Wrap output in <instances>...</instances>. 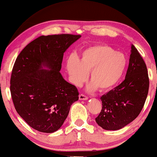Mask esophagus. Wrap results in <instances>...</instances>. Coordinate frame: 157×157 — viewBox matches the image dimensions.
<instances>
[{
  "mask_svg": "<svg viewBox=\"0 0 157 157\" xmlns=\"http://www.w3.org/2000/svg\"><path fill=\"white\" fill-rule=\"evenodd\" d=\"M79 99L80 100H87L88 99V97L84 94H80L79 95Z\"/></svg>",
  "mask_w": 157,
  "mask_h": 157,
  "instance_id": "1",
  "label": "esophagus"
}]
</instances>
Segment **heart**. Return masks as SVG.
I'll return each instance as SVG.
<instances>
[{"label":"heart","instance_id":"1","mask_svg":"<svg viewBox=\"0 0 157 157\" xmlns=\"http://www.w3.org/2000/svg\"><path fill=\"white\" fill-rule=\"evenodd\" d=\"M127 59L123 53L117 52L108 45L101 44L89 47L81 53L80 59L74 56L68 58L67 71L71 80L75 85L80 86L90 74L89 89L96 88L106 91L119 83L127 67Z\"/></svg>","mask_w":157,"mask_h":157}]
</instances>
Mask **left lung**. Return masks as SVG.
Returning a JSON list of instances; mask_svg holds the SVG:
<instances>
[{
    "label": "left lung",
    "mask_w": 157,
    "mask_h": 157,
    "mask_svg": "<svg viewBox=\"0 0 157 157\" xmlns=\"http://www.w3.org/2000/svg\"><path fill=\"white\" fill-rule=\"evenodd\" d=\"M125 79L104 94L101 111L96 121L106 130H118L136 119L142 110L149 87L146 63L140 53L132 46Z\"/></svg>",
    "instance_id": "left-lung-1"
}]
</instances>
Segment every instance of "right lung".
<instances>
[{
	"label": "right lung",
	"instance_id": "obj_1",
	"mask_svg": "<svg viewBox=\"0 0 157 157\" xmlns=\"http://www.w3.org/2000/svg\"><path fill=\"white\" fill-rule=\"evenodd\" d=\"M81 36H39L21 51L15 61L10 81L15 109L38 132L53 133L60 128L71 104L78 100L77 88L64 80L60 70L63 53Z\"/></svg>",
	"mask_w": 157,
	"mask_h": 157
}]
</instances>
